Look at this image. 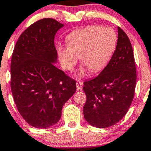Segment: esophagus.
<instances>
[{"instance_id": "esophagus-1", "label": "esophagus", "mask_w": 151, "mask_h": 151, "mask_svg": "<svg viewBox=\"0 0 151 151\" xmlns=\"http://www.w3.org/2000/svg\"><path fill=\"white\" fill-rule=\"evenodd\" d=\"M82 85H83V82L81 81H77V89L79 91H81L82 90Z\"/></svg>"}]
</instances>
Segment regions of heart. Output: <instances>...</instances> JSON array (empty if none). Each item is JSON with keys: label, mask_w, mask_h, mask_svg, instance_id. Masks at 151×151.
<instances>
[{"label": "heart", "mask_w": 151, "mask_h": 151, "mask_svg": "<svg viewBox=\"0 0 151 151\" xmlns=\"http://www.w3.org/2000/svg\"><path fill=\"white\" fill-rule=\"evenodd\" d=\"M67 47H57V53L63 69L71 71L77 61L82 66L77 78L87 74V68L93 73L104 69L110 61L117 43V35L111 28L98 25L89 26L71 32L66 38Z\"/></svg>", "instance_id": "heart-1"}]
</instances>
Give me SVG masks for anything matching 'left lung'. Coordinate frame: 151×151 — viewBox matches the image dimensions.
Returning <instances> with one entry per match:
<instances>
[{"mask_svg": "<svg viewBox=\"0 0 151 151\" xmlns=\"http://www.w3.org/2000/svg\"><path fill=\"white\" fill-rule=\"evenodd\" d=\"M136 67L129 37L118 27V40L110 61L96 78L84 82V116L90 125L106 128L129 110L135 90Z\"/></svg>", "mask_w": 151, "mask_h": 151, "instance_id": "obj_1", "label": "left lung"}]
</instances>
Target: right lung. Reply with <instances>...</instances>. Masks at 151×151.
<instances>
[{"mask_svg":"<svg viewBox=\"0 0 151 151\" xmlns=\"http://www.w3.org/2000/svg\"><path fill=\"white\" fill-rule=\"evenodd\" d=\"M63 24L50 18L38 20L19 37L12 57L11 88L19 112L39 129L60 120L65 103L74 94L76 82L58 69L54 38Z\"/></svg>","mask_w":151,"mask_h":151,"instance_id":"right-lung-1","label":"right lung"}]
</instances>
